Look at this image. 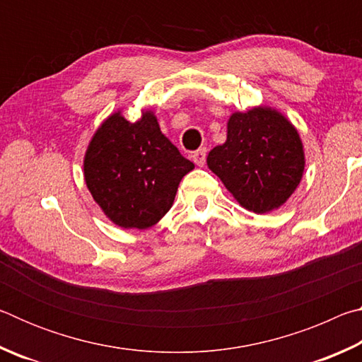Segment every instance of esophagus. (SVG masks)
I'll return each mask as SVG.
<instances>
[{
    "instance_id": "34e87169",
    "label": "esophagus",
    "mask_w": 362,
    "mask_h": 362,
    "mask_svg": "<svg viewBox=\"0 0 362 362\" xmlns=\"http://www.w3.org/2000/svg\"><path fill=\"white\" fill-rule=\"evenodd\" d=\"M206 155H207V150L206 148L196 150L193 155H192L194 164H198V166H204V164H206Z\"/></svg>"
}]
</instances>
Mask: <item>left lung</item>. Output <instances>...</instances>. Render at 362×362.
<instances>
[{
	"label": "left lung",
	"mask_w": 362,
	"mask_h": 362,
	"mask_svg": "<svg viewBox=\"0 0 362 362\" xmlns=\"http://www.w3.org/2000/svg\"><path fill=\"white\" fill-rule=\"evenodd\" d=\"M207 166L247 211L283 206L302 180L303 145L276 110L257 107L228 119L226 142L209 151Z\"/></svg>",
	"instance_id": "left-lung-1"
}]
</instances>
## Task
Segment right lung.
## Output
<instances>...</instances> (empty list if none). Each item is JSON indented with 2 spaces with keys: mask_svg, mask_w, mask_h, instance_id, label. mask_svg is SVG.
<instances>
[{
  "mask_svg": "<svg viewBox=\"0 0 362 362\" xmlns=\"http://www.w3.org/2000/svg\"><path fill=\"white\" fill-rule=\"evenodd\" d=\"M194 164L145 112L136 122L115 113L97 129L84 156V180L105 216L122 228L145 230L173 207Z\"/></svg>",
  "mask_w": 362,
  "mask_h": 362,
  "instance_id": "1",
  "label": "right lung"
}]
</instances>
